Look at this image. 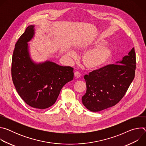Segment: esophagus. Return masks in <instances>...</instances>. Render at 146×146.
I'll list each match as a JSON object with an SVG mask.
<instances>
[{"mask_svg": "<svg viewBox=\"0 0 146 146\" xmlns=\"http://www.w3.org/2000/svg\"><path fill=\"white\" fill-rule=\"evenodd\" d=\"M74 76L76 78H79L81 76V74L78 72H76L74 73Z\"/></svg>", "mask_w": 146, "mask_h": 146, "instance_id": "1", "label": "esophagus"}]
</instances>
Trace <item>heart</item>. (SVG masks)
<instances>
[{
    "label": "heart",
    "mask_w": 146,
    "mask_h": 146,
    "mask_svg": "<svg viewBox=\"0 0 146 146\" xmlns=\"http://www.w3.org/2000/svg\"><path fill=\"white\" fill-rule=\"evenodd\" d=\"M106 40L102 37H98L91 41L90 46H98L86 52L82 56V62L88 69L99 68L110 59L113 51L108 46L105 44Z\"/></svg>",
    "instance_id": "1"
}]
</instances>
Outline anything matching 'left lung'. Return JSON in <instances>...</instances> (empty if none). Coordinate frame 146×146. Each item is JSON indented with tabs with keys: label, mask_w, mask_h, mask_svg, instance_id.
<instances>
[{
	"label": "left lung",
	"mask_w": 146,
	"mask_h": 146,
	"mask_svg": "<svg viewBox=\"0 0 146 146\" xmlns=\"http://www.w3.org/2000/svg\"><path fill=\"white\" fill-rule=\"evenodd\" d=\"M134 48L117 64H110L84 76L87 91L82 102L89 110L98 112L115 106L126 94L136 70Z\"/></svg>",
	"instance_id": "8db88e82"
}]
</instances>
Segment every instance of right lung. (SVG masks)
<instances>
[{
	"instance_id": "add662e5",
	"label": "right lung",
	"mask_w": 146,
	"mask_h": 146,
	"mask_svg": "<svg viewBox=\"0 0 146 146\" xmlns=\"http://www.w3.org/2000/svg\"><path fill=\"white\" fill-rule=\"evenodd\" d=\"M34 26L27 28L15 45L11 77L15 89L29 106L45 109L55 103L60 91L73 78V68L46 61L35 64L30 58L28 42L34 35Z\"/></svg>"
}]
</instances>
